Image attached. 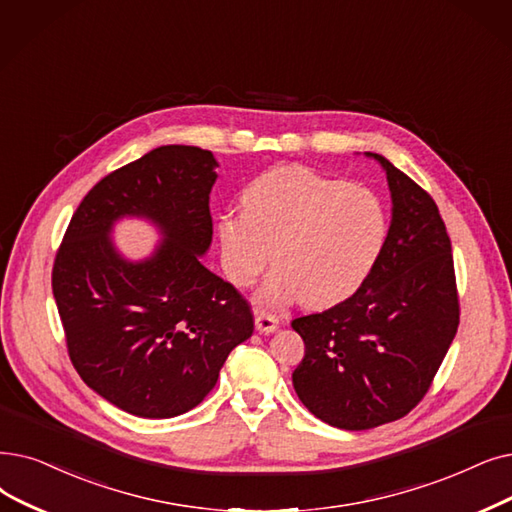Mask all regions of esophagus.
Segmentation results:
<instances>
[{
	"label": "esophagus",
	"mask_w": 512,
	"mask_h": 512,
	"mask_svg": "<svg viewBox=\"0 0 512 512\" xmlns=\"http://www.w3.org/2000/svg\"><path fill=\"white\" fill-rule=\"evenodd\" d=\"M255 328L259 332H263V335H270V332H274L278 328V318L272 316V314H265V311H257V314H255Z\"/></svg>",
	"instance_id": "34e87169"
}]
</instances>
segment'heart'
I'll return each instance as SVG.
<instances>
[{
  "mask_svg": "<svg viewBox=\"0 0 512 512\" xmlns=\"http://www.w3.org/2000/svg\"><path fill=\"white\" fill-rule=\"evenodd\" d=\"M379 194L307 167H278L244 190V209L219 217L230 280L249 286L274 257L257 303L332 305L364 284L387 240Z\"/></svg>",
  "mask_w": 512,
  "mask_h": 512,
  "instance_id": "1",
  "label": "heart"
}]
</instances>
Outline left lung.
<instances>
[{
	"mask_svg": "<svg viewBox=\"0 0 512 512\" xmlns=\"http://www.w3.org/2000/svg\"><path fill=\"white\" fill-rule=\"evenodd\" d=\"M391 224L379 261L349 299L293 320L305 355L293 387L316 418L364 431L406 416L458 330L452 242L433 198L383 154Z\"/></svg>",
	"mask_w": 512,
	"mask_h": 512,
	"instance_id": "left-lung-1",
	"label": "left lung"
}]
</instances>
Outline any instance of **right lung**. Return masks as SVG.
<instances>
[{
    "instance_id": "1",
    "label": "right lung",
    "mask_w": 512,
    "mask_h": 512,
    "mask_svg": "<svg viewBox=\"0 0 512 512\" xmlns=\"http://www.w3.org/2000/svg\"><path fill=\"white\" fill-rule=\"evenodd\" d=\"M211 150L169 144L100 180L77 207L54 261L52 291L83 383L142 418H173L203 402L253 314L203 265L213 240ZM123 218L162 240L142 260L114 244Z\"/></svg>"
}]
</instances>
